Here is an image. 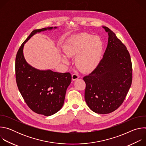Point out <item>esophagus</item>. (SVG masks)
I'll return each mask as SVG.
<instances>
[{
    "label": "esophagus",
    "instance_id": "1",
    "mask_svg": "<svg viewBox=\"0 0 146 146\" xmlns=\"http://www.w3.org/2000/svg\"><path fill=\"white\" fill-rule=\"evenodd\" d=\"M72 80H73V81H74V80L78 79V77H79V76H78V75L77 74L74 73V74H73L72 75Z\"/></svg>",
    "mask_w": 146,
    "mask_h": 146
}]
</instances>
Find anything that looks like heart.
<instances>
[{
	"instance_id": "heart-1",
	"label": "heart",
	"mask_w": 146,
	"mask_h": 146,
	"mask_svg": "<svg viewBox=\"0 0 146 146\" xmlns=\"http://www.w3.org/2000/svg\"><path fill=\"white\" fill-rule=\"evenodd\" d=\"M103 50L102 40L98 36L82 33L71 37L65 43L64 51L68 56L76 55V64L84 72L95 69L100 61ZM62 60L68 63V58L63 56Z\"/></svg>"
}]
</instances>
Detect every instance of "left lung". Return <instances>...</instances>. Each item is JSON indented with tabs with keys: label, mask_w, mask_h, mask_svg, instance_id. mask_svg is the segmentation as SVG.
<instances>
[{
	"label": "left lung",
	"mask_w": 146,
	"mask_h": 146,
	"mask_svg": "<svg viewBox=\"0 0 146 146\" xmlns=\"http://www.w3.org/2000/svg\"><path fill=\"white\" fill-rule=\"evenodd\" d=\"M108 44L102 59L95 70L83 80L85 100L90 109L98 114H109L123 103L132 81L130 54L115 34L106 27Z\"/></svg>",
	"instance_id": "left-lung-1"
}]
</instances>
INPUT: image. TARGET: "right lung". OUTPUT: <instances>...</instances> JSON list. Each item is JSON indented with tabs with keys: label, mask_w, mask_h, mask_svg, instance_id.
Instances as JSON below:
<instances>
[{
	"label": "right lung",
	"mask_w": 146,
	"mask_h": 146,
	"mask_svg": "<svg viewBox=\"0 0 146 146\" xmlns=\"http://www.w3.org/2000/svg\"><path fill=\"white\" fill-rule=\"evenodd\" d=\"M52 28L33 31L19 47L15 58L16 82L21 94L32 111L45 116L56 113L63 106L72 76L69 72L62 73L33 68L25 59L23 48L33 35Z\"/></svg>",
	"instance_id": "obj_1"
}]
</instances>
